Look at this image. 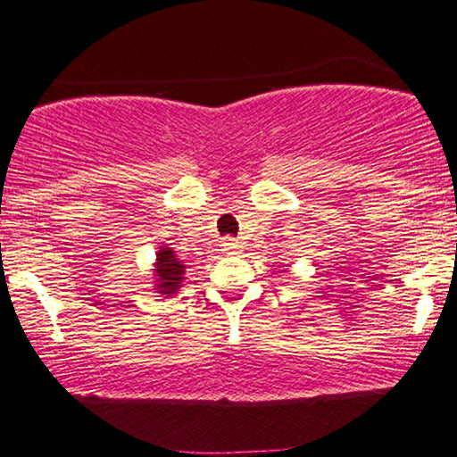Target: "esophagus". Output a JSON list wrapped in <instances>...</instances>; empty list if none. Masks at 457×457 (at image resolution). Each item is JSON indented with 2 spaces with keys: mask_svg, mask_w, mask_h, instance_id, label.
<instances>
[{
  "mask_svg": "<svg viewBox=\"0 0 457 457\" xmlns=\"http://www.w3.org/2000/svg\"><path fill=\"white\" fill-rule=\"evenodd\" d=\"M221 247H223V252H228V253H237L239 250H242V244H239L236 237L228 236V237H223Z\"/></svg>",
  "mask_w": 457,
  "mask_h": 457,
  "instance_id": "34e87169",
  "label": "esophagus"
}]
</instances>
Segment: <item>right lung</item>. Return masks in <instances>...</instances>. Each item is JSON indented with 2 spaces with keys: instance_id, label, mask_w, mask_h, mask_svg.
<instances>
[{
  "instance_id": "1",
  "label": "right lung",
  "mask_w": 457,
  "mask_h": 457,
  "mask_svg": "<svg viewBox=\"0 0 457 457\" xmlns=\"http://www.w3.org/2000/svg\"><path fill=\"white\" fill-rule=\"evenodd\" d=\"M183 272H185V266L175 258L173 250L163 247V250L157 253V276H159L157 288L161 290V294L177 292V288H179L183 280Z\"/></svg>"
}]
</instances>
